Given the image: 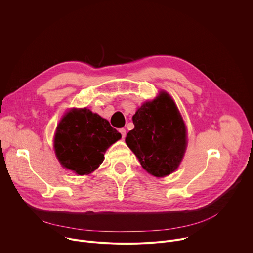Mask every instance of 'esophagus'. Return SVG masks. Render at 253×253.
Wrapping results in <instances>:
<instances>
[{
    "label": "esophagus",
    "mask_w": 253,
    "mask_h": 253,
    "mask_svg": "<svg viewBox=\"0 0 253 253\" xmlns=\"http://www.w3.org/2000/svg\"><path fill=\"white\" fill-rule=\"evenodd\" d=\"M119 132H120L121 135H122V139H124L125 136H126V130H125L124 128H121V129H119Z\"/></svg>",
    "instance_id": "obj_1"
}]
</instances>
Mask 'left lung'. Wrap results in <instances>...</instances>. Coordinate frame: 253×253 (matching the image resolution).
<instances>
[{"label":"left lung","instance_id":"8db88e82","mask_svg":"<svg viewBox=\"0 0 253 253\" xmlns=\"http://www.w3.org/2000/svg\"><path fill=\"white\" fill-rule=\"evenodd\" d=\"M134 129L125 138L142 167L156 177L174 172L186 149V128L172 98L161 92L133 116Z\"/></svg>","mask_w":253,"mask_h":253}]
</instances>
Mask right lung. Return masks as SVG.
I'll use <instances>...</instances> for the list:
<instances>
[{
  "mask_svg": "<svg viewBox=\"0 0 253 253\" xmlns=\"http://www.w3.org/2000/svg\"><path fill=\"white\" fill-rule=\"evenodd\" d=\"M121 134L106 119L87 108L72 109L57 127L54 147L63 167L79 175L93 172L104 160V153Z\"/></svg>",
  "mask_w": 253,
  "mask_h": 253,
  "instance_id": "1",
  "label": "right lung"
}]
</instances>
